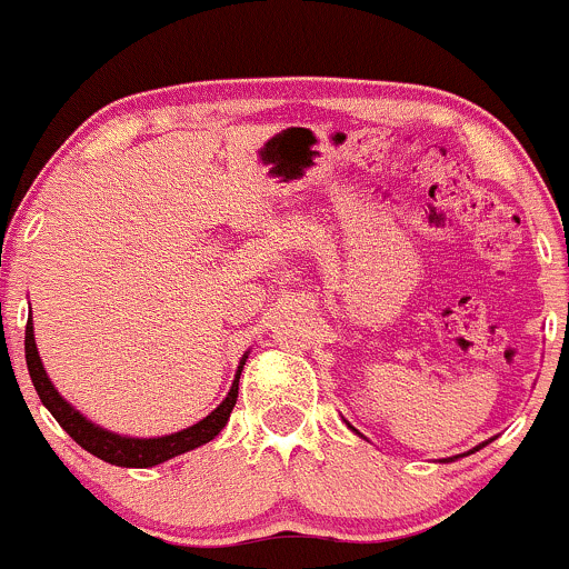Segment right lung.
<instances>
[{"instance_id": "right-lung-1", "label": "right lung", "mask_w": 569, "mask_h": 569, "mask_svg": "<svg viewBox=\"0 0 569 569\" xmlns=\"http://www.w3.org/2000/svg\"><path fill=\"white\" fill-rule=\"evenodd\" d=\"M23 350H27V367H29V378H32L34 391H38L40 402L49 408L51 416L60 421L62 430L79 443L81 449H87L96 458L111 462V466H122V468H153L158 462L172 460L178 455L191 452V449L202 447V443L213 441L216 436L221 432V427L227 425L230 419L232 408H236L238 400V378H241L243 361L238 367L236 380H232V389L227 395V400L216 408L213 413L204 416L202 421H197L194 427H186V430L172 432V436L163 438H126V436H114V432L103 430V427L92 425L81 416L76 408H70L66 400L60 397V391L54 389V383L46 375L43 365H40L38 348H34V331H32V315L27 320V333H23Z\"/></svg>"}]
</instances>
